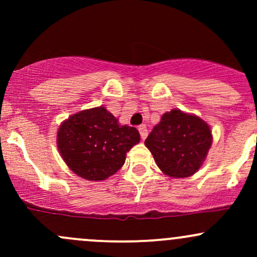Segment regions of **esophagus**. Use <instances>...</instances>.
<instances>
[{
  "mask_svg": "<svg viewBox=\"0 0 257 257\" xmlns=\"http://www.w3.org/2000/svg\"><path fill=\"white\" fill-rule=\"evenodd\" d=\"M138 131H139V133H141L142 139H143V141H144V139L147 138V136H148V129H147V126H145V125H139Z\"/></svg>",
  "mask_w": 257,
  "mask_h": 257,
  "instance_id": "obj_1",
  "label": "esophagus"
}]
</instances>
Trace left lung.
Here are the masks:
<instances>
[{"instance_id":"8db88e82","label":"left lung","mask_w":257,"mask_h":257,"mask_svg":"<svg viewBox=\"0 0 257 257\" xmlns=\"http://www.w3.org/2000/svg\"><path fill=\"white\" fill-rule=\"evenodd\" d=\"M211 142V131L205 121L173 109L163 114L160 123L145 139V145L164 174L186 178L201 167Z\"/></svg>"}]
</instances>
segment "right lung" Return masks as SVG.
Masks as SVG:
<instances>
[{
    "label": "right lung",
    "instance_id": "right-lung-1",
    "mask_svg": "<svg viewBox=\"0 0 257 257\" xmlns=\"http://www.w3.org/2000/svg\"><path fill=\"white\" fill-rule=\"evenodd\" d=\"M134 126L119 125L105 108L71 115L59 126L57 144L69 169L87 180H104L123 167L126 152L139 143Z\"/></svg>",
    "mask_w": 257,
    "mask_h": 257
}]
</instances>
